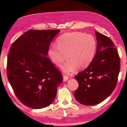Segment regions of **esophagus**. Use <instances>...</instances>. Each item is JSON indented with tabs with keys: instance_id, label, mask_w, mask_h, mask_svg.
Instances as JSON below:
<instances>
[{
	"instance_id": "1",
	"label": "esophagus",
	"mask_w": 127,
	"mask_h": 127,
	"mask_svg": "<svg viewBox=\"0 0 127 127\" xmlns=\"http://www.w3.org/2000/svg\"><path fill=\"white\" fill-rule=\"evenodd\" d=\"M69 79V77L66 76V75H64L63 76V81L64 82H65L66 81H68Z\"/></svg>"
}]
</instances>
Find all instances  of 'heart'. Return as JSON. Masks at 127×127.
I'll use <instances>...</instances> for the list:
<instances>
[{
	"mask_svg": "<svg viewBox=\"0 0 127 127\" xmlns=\"http://www.w3.org/2000/svg\"><path fill=\"white\" fill-rule=\"evenodd\" d=\"M97 42L92 35L82 32L67 33L62 35L57 40V45H52L48 50V55L55 65H59L66 73L73 72L77 68L82 69L87 68L95 56Z\"/></svg>",
	"mask_w": 127,
	"mask_h": 127,
	"instance_id": "1",
	"label": "heart"
}]
</instances>
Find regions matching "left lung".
I'll return each mask as SVG.
<instances>
[{
    "instance_id": "left-lung-1",
    "label": "left lung",
    "mask_w": 127,
    "mask_h": 127,
    "mask_svg": "<svg viewBox=\"0 0 127 127\" xmlns=\"http://www.w3.org/2000/svg\"><path fill=\"white\" fill-rule=\"evenodd\" d=\"M96 55L88 67L75 76L79 86L74 97L85 105L100 104L109 97L117 85L120 58L110 38L97 31Z\"/></svg>"
}]
</instances>
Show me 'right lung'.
I'll return each instance as SVG.
<instances>
[{
	"mask_svg": "<svg viewBox=\"0 0 127 127\" xmlns=\"http://www.w3.org/2000/svg\"><path fill=\"white\" fill-rule=\"evenodd\" d=\"M57 30L27 31L13 43L7 59V76L17 97L39 109L54 100L63 81L61 73L47 56Z\"/></svg>",
	"mask_w": 127,
	"mask_h": 127,
	"instance_id": "add662e5",
	"label": "right lung"
}]
</instances>
